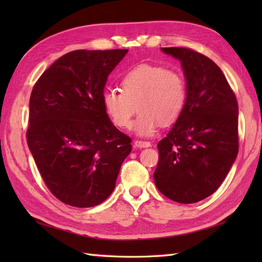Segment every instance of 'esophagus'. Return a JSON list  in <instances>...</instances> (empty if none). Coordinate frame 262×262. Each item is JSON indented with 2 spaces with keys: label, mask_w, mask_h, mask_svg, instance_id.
<instances>
[{
  "label": "esophagus",
  "mask_w": 262,
  "mask_h": 262,
  "mask_svg": "<svg viewBox=\"0 0 262 262\" xmlns=\"http://www.w3.org/2000/svg\"><path fill=\"white\" fill-rule=\"evenodd\" d=\"M152 144L149 142H143V141H135L134 142V146L135 147H140V148H144V147H151Z\"/></svg>",
  "instance_id": "obj_1"
}]
</instances>
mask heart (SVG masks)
<instances>
[{
	"mask_svg": "<svg viewBox=\"0 0 262 262\" xmlns=\"http://www.w3.org/2000/svg\"><path fill=\"white\" fill-rule=\"evenodd\" d=\"M121 90L107 89L102 94L104 113L118 128H128L137 109L134 130L140 136H152L159 126L179 118L186 103V83L174 71L162 66L142 64L122 77Z\"/></svg>",
	"mask_w": 262,
	"mask_h": 262,
	"instance_id": "heart-1",
	"label": "heart"
}]
</instances>
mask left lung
<instances>
[{
    "label": "left lung",
    "instance_id": "left-lung-1",
    "mask_svg": "<svg viewBox=\"0 0 262 262\" xmlns=\"http://www.w3.org/2000/svg\"><path fill=\"white\" fill-rule=\"evenodd\" d=\"M178 59L186 80V103L158 144L154 182L165 197L193 204L214 193L238 152V107L223 72L191 49L161 48Z\"/></svg>",
    "mask_w": 262,
    "mask_h": 262
}]
</instances>
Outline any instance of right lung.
Segmentation results:
<instances>
[{"instance_id": "add662e5", "label": "right lung", "mask_w": 262, "mask_h": 262, "mask_svg": "<svg viewBox=\"0 0 262 262\" xmlns=\"http://www.w3.org/2000/svg\"><path fill=\"white\" fill-rule=\"evenodd\" d=\"M127 53L65 54L32 89L28 146L46 186L64 204H101L132 151L130 138L117 129L102 105L108 76Z\"/></svg>"}]
</instances>
